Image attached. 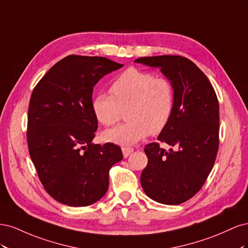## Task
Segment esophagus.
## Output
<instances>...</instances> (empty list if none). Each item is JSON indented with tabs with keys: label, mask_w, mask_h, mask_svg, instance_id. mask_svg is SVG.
Here are the masks:
<instances>
[{
	"label": "esophagus",
	"mask_w": 248,
	"mask_h": 248,
	"mask_svg": "<svg viewBox=\"0 0 248 248\" xmlns=\"http://www.w3.org/2000/svg\"><path fill=\"white\" fill-rule=\"evenodd\" d=\"M122 152H123L124 158H127V157H128L133 152V149L129 148V147H122Z\"/></svg>",
	"instance_id": "34e87169"
}]
</instances>
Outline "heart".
Instances as JSON below:
<instances>
[{
  "label": "heart",
  "instance_id": "1",
  "mask_svg": "<svg viewBox=\"0 0 248 248\" xmlns=\"http://www.w3.org/2000/svg\"><path fill=\"white\" fill-rule=\"evenodd\" d=\"M110 94H98L92 102L97 121L104 126L118 123L127 110L128 121L102 133L104 140L129 146L166 128L175 109L172 82L163 77L129 67L112 81Z\"/></svg>",
  "mask_w": 248,
  "mask_h": 248
}]
</instances>
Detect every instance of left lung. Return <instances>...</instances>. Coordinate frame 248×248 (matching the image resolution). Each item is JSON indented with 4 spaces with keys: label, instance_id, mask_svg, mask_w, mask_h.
<instances>
[{
    "label": "left lung",
    "instance_id": "1",
    "mask_svg": "<svg viewBox=\"0 0 248 248\" xmlns=\"http://www.w3.org/2000/svg\"><path fill=\"white\" fill-rule=\"evenodd\" d=\"M161 72L174 85L175 109L157 138L145 147L147 167L140 183L149 198L166 205L188 201L205 184L219 147V104L214 88L199 67L182 56L141 57L136 60Z\"/></svg>",
    "mask_w": 248,
    "mask_h": 248
}]
</instances>
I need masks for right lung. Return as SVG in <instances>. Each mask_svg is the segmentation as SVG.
I'll use <instances>...</instances> for the list:
<instances>
[{"instance_id": "right-lung-1", "label": "right lung", "mask_w": 248, "mask_h": 248, "mask_svg": "<svg viewBox=\"0 0 248 248\" xmlns=\"http://www.w3.org/2000/svg\"><path fill=\"white\" fill-rule=\"evenodd\" d=\"M123 67L104 57L69 55L44 74L28 109L30 157L44 189L61 204L85 207L108 188V172L122 160L119 146L94 145L98 121L92 109L93 87Z\"/></svg>"}]
</instances>
